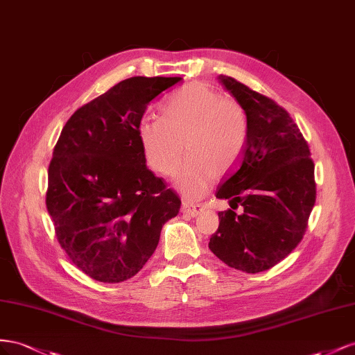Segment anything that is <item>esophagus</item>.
Masks as SVG:
<instances>
[{
    "label": "esophagus",
    "mask_w": 355,
    "mask_h": 355,
    "mask_svg": "<svg viewBox=\"0 0 355 355\" xmlns=\"http://www.w3.org/2000/svg\"><path fill=\"white\" fill-rule=\"evenodd\" d=\"M205 209L204 205H193V204H183V207H181V212L186 216H190V217H196L199 216L202 211Z\"/></svg>",
    "instance_id": "1"
}]
</instances>
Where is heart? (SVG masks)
I'll list each match as a JSON object with an SVG mask.
<instances>
[{"label": "heart", "instance_id": "heart-1", "mask_svg": "<svg viewBox=\"0 0 355 355\" xmlns=\"http://www.w3.org/2000/svg\"><path fill=\"white\" fill-rule=\"evenodd\" d=\"M248 138V117L235 99L205 83H190L160 107V117L139 121L138 139L148 166L159 175L177 171L185 144L187 160L175 187L189 200L204 196L218 174L238 164Z\"/></svg>", "mask_w": 355, "mask_h": 355}]
</instances>
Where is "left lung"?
<instances>
[{"instance_id":"obj_1","label":"left lung","mask_w":355,"mask_h":355,"mask_svg":"<svg viewBox=\"0 0 355 355\" xmlns=\"http://www.w3.org/2000/svg\"><path fill=\"white\" fill-rule=\"evenodd\" d=\"M218 82L245 110L248 138L241 164L223 181L209 250L227 266L257 273L275 266L297 247L315 205L313 162L308 143L287 111L227 76ZM238 206L242 215L233 211Z\"/></svg>"}]
</instances>
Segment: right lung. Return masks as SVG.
I'll use <instances>...</instances> for the list:
<instances>
[{
	"label": "right lung",
	"instance_id": "right-lung-1",
	"mask_svg": "<svg viewBox=\"0 0 355 355\" xmlns=\"http://www.w3.org/2000/svg\"><path fill=\"white\" fill-rule=\"evenodd\" d=\"M181 77H130L78 108L49 165L46 207L69 260L99 282L126 281L153 254L180 198L146 166L138 125Z\"/></svg>",
	"mask_w": 355,
	"mask_h": 355
}]
</instances>
